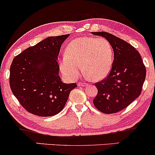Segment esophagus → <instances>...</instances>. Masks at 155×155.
Listing matches in <instances>:
<instances>
[{
  "mask_svg": "<svg viewBox=\"0 0 155 155\" xmlns=\"http://www.w3.org/2000/svg\"><path fill=\"white\" fill-rule=\"evenodd\" d=\"M86 84H87V83H85V82H79L77 84V85L79 87H81V86L86 85Z\"/></svg>",
  "mask_w": 155,
  "mask_h": 155,
  "instance_id": "obj_1",
  "label": "esophagus"
}]
</instances>
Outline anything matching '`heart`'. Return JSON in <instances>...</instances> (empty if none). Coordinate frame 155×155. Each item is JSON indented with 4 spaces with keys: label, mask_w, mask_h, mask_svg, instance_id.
<instances>
[{
    "label": "heart",
    "mask_w": 155,
    "mask_h": 155,
    "mask_svg": "<svg viewBox=\"0 0 155 155\" xmlns=\"http://www.w3.org/2000/svg\"><path fill=\"white\" fill-rule=\"evenodd\" d=\"M113 56V47L106 39L79 37L68 45L59 68L68 79L74 80L80 74L81 65L83 72L88 77L99 81L110 74Z\"/></svg>",
    "instance_id": "obj_1"
}]
</instances>
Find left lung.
Instances as JSON below:
<instances>
[{"mask_svg":"<svg viewBox=\"0 0 155 155\" xmlns=\"http://www.w3.org/2000/svg\"><path fill=\"white\" fill-rule=\"evenodd\" d=\"M92 34L106 38L114 52L110 74L95 83L98 93L93 99V104L103 113H118L140 96L147 70L139 52L130 43L107 32Z\"/></svg>","mask_w":155,"mask_h":155,"instance_id":"8db88e82","label":"left lung"}]
</instances>
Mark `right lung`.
Wrapping results in <instances>:
<instances>
[{"mask_svg": "<svg viewBox=\"0 0 155 155\" xmlns=\"http://www.w3.org/2000/svg\"><path fill=\"white\" fill-rule=\"evenodd\" d=\"M69 35L47 37L13 59L10 66V87L28 113L42 117L59 113L71 91L77 87L76 83H63L59 76L57 57Z\"/></svg>", "mask_w": 155, "mask_h": 155, "instance_id": "obj_1", "label": "right lung"}]
</instances>
